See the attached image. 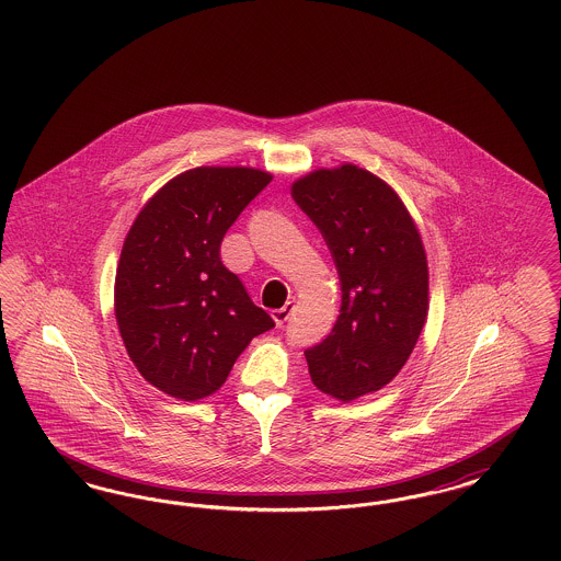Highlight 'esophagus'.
<instances>
[{"label":"esophagus","mask_w":561,"mask_h":561,"mask_svg":"<svg viewBox=\"0 0 561 561\" xmlns=\"http://www.w3.org/2000/svg\"><path fill=\"white\" fill-rule=\"evenodd\" d=\"M294 311V302L293 300H288L284 307H279V309H273L271 311V318L275 320V323L282 328L286 321L290 320V316H293Z\"/></svg>","instance_id":"esophagus-1"}]
</instances>
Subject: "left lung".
<instances>
[{
	"instance_id": "obj_1",
	"label": "left lung",
	"mask_w": 561,
	"mask_h": 561,
	"mask_svg": "<svg viewBox=\"0 0 561 561\" xmlns=\"http://www.w3.org/2000/svg\"><path fill=\"white\" fill-rule=\"evenodd\" d=\"M294 202L330 248L341 313L305 357L313 385L341 401L389 385L408 362L428 311L427 254L400 195L373 172L343 163L293 185Z\"/></svg>"
}]
</instances>
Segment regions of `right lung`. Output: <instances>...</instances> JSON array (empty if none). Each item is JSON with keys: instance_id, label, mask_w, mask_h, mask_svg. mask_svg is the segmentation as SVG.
Masks as SVG:
<instances>
[{"instance_id": "right-lung-1", "label": "right lung", "mask_w": 561, "mask_h": 561, "mask_svg": "<svg viewBox=\"0 0 561 561\" xmlns=\"http://www.w3.org/2000/svg\"><path fill=\"white\" fill-rule=\"evenodd\" d=\"M254 168L202 165L145 204L115 275V320L147 382L183 401L213 396L275 321L220 261V241L271 183Z\"/></svg>"}]
</instances>
